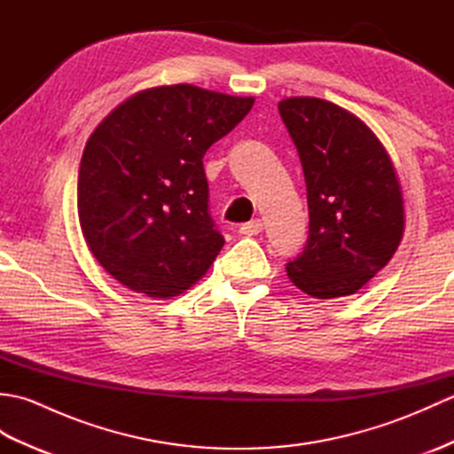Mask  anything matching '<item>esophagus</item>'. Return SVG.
Returning a JSON list of instances; mask_svg holds the SVG:
<instances>
[{
	"instance_id": "34e87169",
	"label": "esophagus",
	"mask_w": 454,
	"mask_h": 454,
	"mask_svg": "<svg viewBox=\"0 0 454 454\" xmlns=\"http://www.w3.org/2000/svg\"><path fill=\"white\" fill-rule=\"evenodd\" d=\"M262 230H263V222L259 220V218H255V220H249V222H246V224L239 226V234L257 236L259 232H262Z\"/></svg>"
}]
</instances>
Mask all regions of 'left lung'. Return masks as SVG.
Listing matches in <instances>:
<instances>
[{"label":"left lung","instance_id":"8db88e82","mask_svg":"<svg viewBox=\"0 0 454 454\" xmlns=\"http://www.w3.org/2000/svg\"><path fill=\"white\" fill-rule=\"evenodd\" d=\"M278 113L301 156L310 215L306 246L286 263V275L314 298L355 294L403 236L390 156L361 119L330 101L283 99Z\"/></svg>","mask_w":454,"mask_h":454}]
</instances>
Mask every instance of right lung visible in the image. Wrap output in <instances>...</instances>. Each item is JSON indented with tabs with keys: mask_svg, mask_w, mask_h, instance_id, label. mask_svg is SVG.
<instances>
[{
	"mask_svg": "<svg viewBox=\"0 0 454 454\" xmlns=\"http://www.w3.org/2000/svg\"><path fill=\"white\" fill-rule=\"evenodd\" d=\"M254 98L189 83L132 95L85 144L78 215L85 244L134 293L169 298L208 271L224 238L208 212L207 150Z\"/></svg>",
	"mask_w": 454,
	"mask_h": 454,
	"instance_id": "1",
	"label": "right lung"
}]
</instances>
